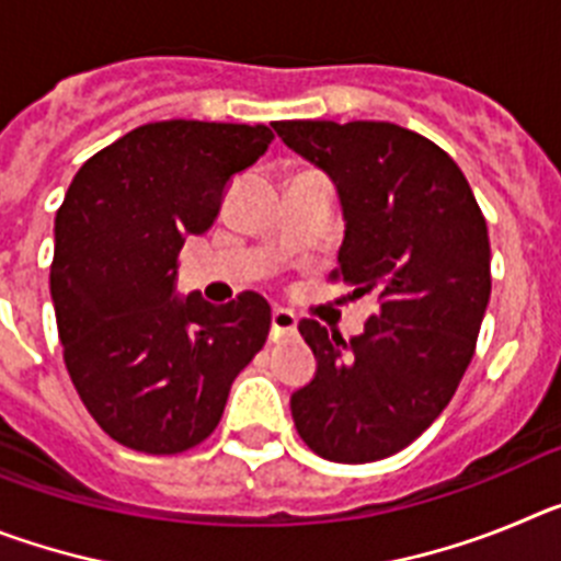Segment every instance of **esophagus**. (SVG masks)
<instances>
[{
  "label": "esophagus",
  "mask_w": 561,
  "mask_h": 561,
  "mask_svg": "<svg viewBox=\"0 0 561 561\" xmlns=\"http://www.w3.org/2000/svg\"><path fill=\"white\" fill-rule=\"evenodd\" d=\"M297 329V314L289 309H275L272 311V340L291 334Z\"/></svg>",
  "instance_id": "34e87169"
}]
</instances>
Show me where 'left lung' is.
Returning a JSON list of instances; mask_svg holds the SVG:
<instances>
[{"label": "left lung", "instance_id": "8db88e82", "mask_svg": "<svg viewBox=\"0 0 561 561\" xmlns=\"http://www.w3.org/2000/svg\"><path fill=\"white\" fill-rule=\"evenodd\" d=\"M272 128L336 182L345 241L331 277L354 286V297L379 300L348 342L300 320L317 374L291 396V419L320 458H390L438 419L474 356L492 295L483 210L453 157L410 128L381 121Z\"/></svg>", "mask_w": 561, "mask_h": 561}]
</instances>
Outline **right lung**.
<instances>
[{
  "mask_svg": "<svg viewBox=\"0 0 561 561\" xmlns=\"http://www.w3.org/2000/svg\"><path fill=\"white\" fill-rule=\"evenodd\" d=\"M272 142L266 126L160 121L89 157L56 213L49 295L69 379L117 444L180 455L219 427L232 381L264 348L272 309L173 297L187 236Z\"/></svg>",
  "mask_w": 561,
  "mask_h": 561,
  "instance_id": "add662e5",
  "label": "right lung"
}]
</instances>
